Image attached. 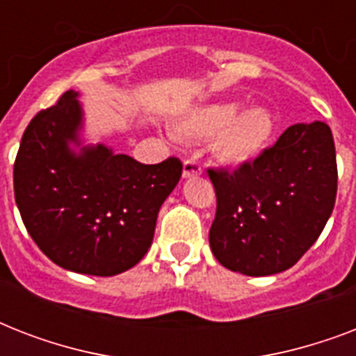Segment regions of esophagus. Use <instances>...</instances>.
<instances>
[{"instance_id":"esophagus-1","label":"esophagus","mask_w":356,"mask_h":356,"mask_svg":"<svg viewBox=\"0 0 356 356\" xmlns=\"http://www.w3.org/2000/svg\"><path fill=\"white\" fill-rule=\"evenodd\" d=\"M201 172H203V168H201V164L195 159H186L183 164V177L184 179H190V177H197V175H201Z\"/></svg>"}]
</instances>
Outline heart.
<instances>
[{
	"instance_id": "heart-1",
	"label": "heart",
	"mask_w": 356,
	"mask_h": 356,
	"mask_svg": "<svg viewBox=\"0 0 356 356\" xmlns=\"http://www.w3.org/2000/svg\"><path fill=\"white\" fill-rule=\"evenodd\" d=\"M181 133L194 138L216 136V153L227 162L253 159L273 134V118L262 107L240 111V103H211L194 108L181 122Z\"/></svg>"
}]
</instances>
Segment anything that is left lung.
Here are the masks:
<instances>
[{
    "label": "left lung",
    "mask_w": 356,
    "mask_h": 356,
    "mask_svg": "<svg viewBox=\"0 0 356 356\" xmlns=\"http://www.w3.org/2000/svg\"><path fill=\"white\" fill-rule=\"evenodd\" d=\"M216 216L209 242L218 262L243 275L292 268L318 240L337 201V151L323 122L296 123L253 162L212 170Z\"/></svg>",
    "instance_id": "1"
}]
</instances>
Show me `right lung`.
I'll return each instance as SVG.
<instances>
[{
    "label": "right lung",
    "instance_id": "1",
    "mask_svg": "<svg viewBox=\"0 0 356 356\" xmlns=\"http://www.w3.org/2000/svg\"><path fill=\"white\" fill-rule=\"evenodd\" d=\"M83 111L68 90L25 129L14 161V197L27 233L64 270L111 277L144 259L156 216L183 173L170 156L142 164L103 144L81 147Z\"/></svg>",
    "mask_w": 356,
    "mask_h": 356
}]
</instances>
